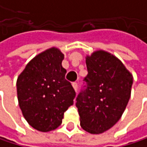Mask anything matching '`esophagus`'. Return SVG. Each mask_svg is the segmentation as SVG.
I'll return each instance as SVG.
<instances>
[{"label": "esophagus", "mask_w": 147, "mask_h": 147, "mask_svg": "<svg viewBox=\"0 0 147 147\" xmlns=\"http://www.w3.org/2000/svg\"><path fill=\"white\" fill-rule=\"evenodd\" d=\"M72 86H73L74 89L76 91H77V89H78V82H72Z\"/></svg>", "instance_id": "obj_1"}]
</instances>
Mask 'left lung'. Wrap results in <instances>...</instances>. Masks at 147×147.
<instances>
[{
    "label": "left lung",
    "instance_id": "obj_1",
    "mask_svg": "<svg viewBox=\"0 0 147 147\" xmlns=\"http://www.w3.org/2000/svg\"><path fill=\"white\" fill-rule=\"evenodd\" d=\"M86 64L88 75L76 105L81 127L101 134L122 117L130 98L133 76L118 59L105 51L87 57Z\"/></svg>",
    "mask_w": 147,
    "mask_h": 147
}]
</instances>
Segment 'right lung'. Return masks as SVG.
<instances>
[{
	"label": "right lung",
	"instance_id": "right-lung-1",
	"mask_svg": "<svg viewBox=\"0 0 147 147\" xmlns=\"http://www.w3.org/2000/svg\"><path fill=\"white\" fill-rule=\"evenodd\" d=\"M64 54L55 47L36 56L17 80L18 105L34 129L48 132L61 123L65 111L73 105L76 92L65 79Z\"/></svg>",
	"mask_w": 147,
	"mask_h": 147
}]
</instances>
